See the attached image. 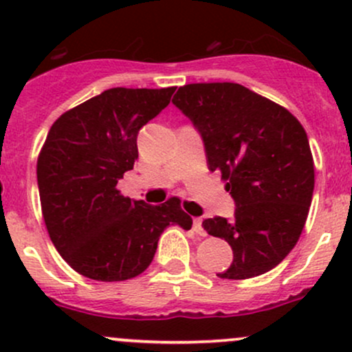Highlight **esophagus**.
<instances>
[{
	"label": "esophagus",
	"instance_id": "esophagus-1",
	"mask_svg": "<svg viewBox=\"0 0 352 352\" xmlns=\"http://www.w3.org/2000/svg\"><path fill=\"white\" fill-rule=\"evenodd\" d=\"M193 230H195L199 235H205V230L201 227V218H195V220H193Z\"/></svg>",
	"mask_w": 352,
	"mask_h": 352
}]
</instances>
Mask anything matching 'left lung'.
Returning a JSON list of instances; mask_svg holds the SVG:
<instances>
[{
	"mask_svg": "<svg viewBox=\"0 0 352 352\" xmlns=\"http://www.w3.org/2000/svg\"><path fill=\"white\" fill-rule=\"evenodd\" d=\"M172 102L200 132L210 172L221 173L236 205L232 220L201 223L233 250V263L217 276L246 280L270 272L300 240L313 199L305 129L285 107L235 82L187 84Z\"/></svg>",
	"mask_w": 352,
	"mask_h": 352,
	"instance_id": "8db88e82",
	"label": "left lung"
}]
</instances>
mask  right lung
Returning <instances> with one entry per match:
<instances>
[{
  "label": "right lung",
  "instance_id": "1",
  "mask_svg": "<svg viewBox=\"0 0 352 352\" xmlns=\"http://www.w3.org/2000/svg\"><path fill=\"white\" fill-rule=\"evenodd\" d=\"M175 87H112L64 112L38 157L41 210L52 245L74 272L98 281L139 276L168 225L192 228L179 199L132 200L117 182L134 168L137 134Z\"/></svg>",
  "mask_w": 352,
  "mask_h": 352
}]
</instances>
